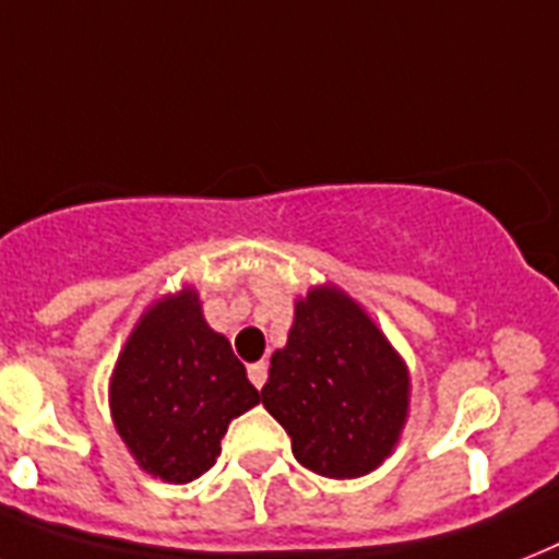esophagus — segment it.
I'll use <instances>...</instances> for the list:
<instances>
[{"instance_id":"34e87169","label":"esophagus","mask_w":559,"mask_h":559,"mask_svg":"<svg viewBox=\"0 0 559 559\" xmlns=\"http://www.w3.org/2000/svg\"><path fill=\"white\" fill-rule=\"evenodd\" d=\"M249 382H252V388H264L266 384V365L264 361H255V365H249Z\"/></svg>"}]
</instances>
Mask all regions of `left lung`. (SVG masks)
<instances>
[{
    "mask_svg": "<svg viewBox=\"0 0 559 559\" xmlns=\"http://www.w3.org/2000/svg\"><path fill=\"white\" fill-rule=\"evenodd\" d=\"M270 365L261 399L304 468L353 479L396 444L407 416V370L347 295L312 289L295 304L287 347Z\"/></svg>",
    "mask_w": 559,
    "mask_h": 559,
    "instance_id": "1",
    "label": "left lung"
}]
</instances>
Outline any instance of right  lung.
I'll use <instances>...</instances> for the list:
<instances>
[{
    "instance_id": "obj_1",
    "label": "right lung",
    "mask_w": 559,
    "mask_h": 559,
    "mask_svg": "<svg viewBox=\"0 0 559 559\" xmlns=\"http://www.w3.org/2000/svg\"><path fill=\"white\" fill-rule=\"evenodd\" d=\"M258 402L247 367L209 330L192 289L143 316L111 382L122 442L140 468L177 485L215 465L229 421Z\"/></svg>"
}]
</instances>
